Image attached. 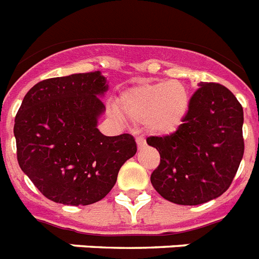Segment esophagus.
Listing matches in <instances>:
<instances>
[{"label":"esophagus","instance_id":"1","mask_svg":"<svg viewBox=\"0 0 259 259\" xmlns=\"http://www.w3.org/2000/svg\"><path fill=\"white\" fill-rule=\"evenodd\" d=\"M137 146H138V149H142V147H145V145H146V141L143 140L142 137H137Z\"/></svg>","mask_w":259,"mask_h":259}]
</instances>
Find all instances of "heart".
Wrapping results in <instances>:
<instances>
[{
    "mask_svg": "<svg viewBox=\"0 0 259 259\" xmlns=\"http://www.w3.org/2000/svg\"><path fill=\"white\" fill-rule=\"evenodd\" d=\"M190 93L177 80L147 82L119 96V112L133 121H143L149 133L167 136L182 125L190 109Z\"/></svg>",
    "mask_w": 259,
    "mask_h": 259,
    "instance_id": "obj_1",
    "label": "heart"
}]
</instances>
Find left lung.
I'll use <instances>...</instances> for the list:
<instances>
[{"label":"left lung","mask_w":259,"mask_h":259,"mask_svg":"<svg viewBox=\"0 0 259 259\" xmlns=\"http://www.w3.org/2000/svg\"><path fill=\"white\" fill-rule=\"evenodd\" d=\"M242 123V106L227 87L200 84L177 132L146 140L160 155L150 178L156 192L180 205L221 196L244 156Z\"/></svg>","instance_id":"left-lung-1"}]
</instances>
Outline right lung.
I'll return each mask as SVG.
<instances>
[{"instance_id":"add662e5","label":"right lung","mask_w":259,"mask_h":259,"mask_svg":"<svg viewBox=\"0 0 259 259\" xmlns=\"http://www.w3.org/2000/svg\"><path fill=\"white\" fill-rule=\"evenodd\" d=\"M108 91L100 71L43 80L26 93L14 121L21 170L47 199L88 205L104 199L123 163L136 155L133 136L97 129Z\"/></svg>"}]
</instances>
